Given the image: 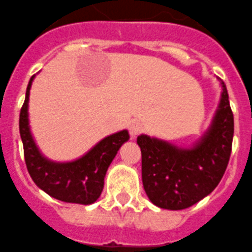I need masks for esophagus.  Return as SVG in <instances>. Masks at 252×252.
Masks as SVG:
<instances>
[{"label": "esophagus", "mask_w": 252, "mask_h": 252, "mask_svg": "<svg viewBox=\"0 0 252 252\" xmlns=\"http://www.w3.org/2000/svg\"><path fill=\"white\" fill-rule=\"evenodd\" d=\"M142 128H143V126H142V123L139 120H132L130 124H129V133H130L132 137H135V135L141 133Z\"/></svg>", "instance_id": "34e87169"}]
</instances>
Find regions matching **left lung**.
Here are the masks:
<instances>
[{
    "instance_id": "8db88e82",
    "label": "left lung",
    "mask_w": 252,
    "mask_h": 252,
    "mask_svg": "<svg viewBox=\"0 0 252 252\" xmlns=\"http://www.w3.org/2000/svg\"><path fill=\"white\" fill-rule=\"evenodd\" d=\"M211 126L191 147L184 148L141 134L144 191L155 205L170 211L185 209L202 200L220 184L228 165L233 139V114L226 85Z\"/></svg>"
}]
</instances>
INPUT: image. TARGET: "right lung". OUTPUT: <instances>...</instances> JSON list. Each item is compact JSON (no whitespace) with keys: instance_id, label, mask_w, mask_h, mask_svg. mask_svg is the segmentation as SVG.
I'll use <instances>...</instances> for the list:
<instances>
[{"instance_id":"add662e5","label":"right lung","mask_w":252,"mask_h":252,"mask_svg":"<svg viewBox=\"0 0 252 252\" xmlns=\"http://www.w3.org/2000/svg\"><path fill=\"white\" fill-rule=\"evenodd\" d=\"M34 77L35 74L32 76L26 89L19 120L28 171L36 187L52 198L65 203L93 204L104 189V178L111 161L117 156L122 144L129 139L128 130L124 129L105 137L84 156L71 162H54L48 159L41 155L30 132L28 108Z\"/></svg>"}]
</instances>
